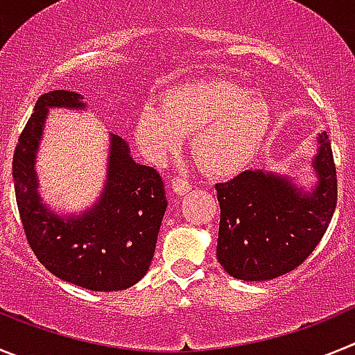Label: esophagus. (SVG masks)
Listing matches in <instances>:
<instances>
[{"label": "esophagus", "mask_w": 355, "mask_h": 355, "mask_svg": "<svg viewBox=\"0 0 355 355\" xmlns=\"http://www.w3.org/2000/svg\"><path fill=\"white\" fill-rule=\"evenodd\" d=\"M172 188H174L175 193H187L192 188V184H190V181L184 180V178H174L172 180Z\"/></svg>", "instance_id": "34e87169"}]
</instances>
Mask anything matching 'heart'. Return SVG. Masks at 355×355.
I'll return each mask as SVG.
<instances>
[{
	"label": "heart",
	"instance_id": "1",
	"mask_svg": "<svg viewBox=\"0 0 355 355\" xmlns=\"http://www.w3.org/2000/svg\"><path fill=\"white\" fill-rule=\"evenodd\" d=\"M272 126L270 105L233 81L178 85L162 108L146 106L137 119V140L153 162H165L192 135V156L211 178H229L256 158Z\"/></svg>",
	"mask_w": 355,
	"mask_h": 355
}]
</instances>
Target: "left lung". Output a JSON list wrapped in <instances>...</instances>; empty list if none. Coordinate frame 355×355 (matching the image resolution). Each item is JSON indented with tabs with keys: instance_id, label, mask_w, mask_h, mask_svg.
Wrapping results in <instances>:
<instances>
[{
	"instance_id": "1",
	"label": "left lung",
	"mask_w": 355,
	"mask_h": 355,
	"mask_svg": "<svg viewBox=\"0 0 355 355\" xmlns=\"http://www.w3.org/2000/svg\"><path fill=\"white\" fill-rule=\"evenodd\" d=\"M311 193L286 178L245 171L216 183L220 225L216 258L241 281H268L295 270L316 249L336 209L338 180L327 133L320 135Z\"/></svg>"
}]
</instances>
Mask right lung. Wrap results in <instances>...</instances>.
Masks as SVG:
<instances>
[{"instance_id": "1", "label": "right lung", "mask_w": 355, "mask_h": 355, "mask_svg": "<svg viewBox=\"0 0 355 355\" xmlns=\"http://www.w3.org/2000/svg\"><path fill=\"white\" fill-rule=\"evenodd\" d=\"M81 99L69 90H51L37 99L12 162L19 216L33 254L56 277L92 291L126 290L149 270L167 209L158 171L135 163L128 144L112 135L108 183L90 211L62 218L37 192L33 165L48 108H83Z\"/></svg>"}]
</instances>
